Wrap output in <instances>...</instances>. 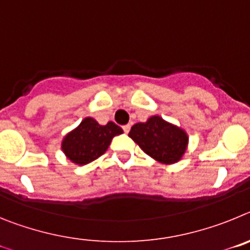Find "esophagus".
<instances>
[{
  "mask_svg": "<svg viewBox=\"0 0 250 250\" xmlns=\"http://www.w3.org/2000/svg\"><path fill=\"white\" fill-rule=\"evenodd\" d=\"M123 129H124V131H125L127 134V132L130 131V129H131V126H130V125H124Z\"/></svg>",
  "mask_w": 250,
  "mask_h": 250,
  "instance_id": "obj_1",
  "label": "esophagus"
}]
</instances>
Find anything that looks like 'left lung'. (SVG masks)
<instances>
[{
	"label": "left lung",
	"instance_id": "8db88e82",
	"mask_svg": "<svg viewBox=\"0 0 250 250\" xmlns=\"http://www.w3.org/2000/svg\"><path fill=\"white\" fill-rule=\"evenodd\" d=\"M129 136L140 149L160 164L171 165L183 159L189 144L187 131L154 115L131 127Z\"/></svg>",
	"mask_w": 250,
	"mask_h": 250
}]
</instances>
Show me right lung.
I'll use <instances>...</instances> for the list:
<instances>
[{
    "label": "right lung",
    "mask_w": 250,
    "mask_h": 250,
    "mask_svg": "<svg viewBox=\"0 0 250 250\" xmlns=\"http://www.w3.org/2000/svg\"><path fill=\"white\" fill-rule=\"evenodd\" d=\"M123 132L112 121L100 125L94 118L87 116L63 136L61 150L71 163L83 167L105 154L112 139Z\"/></svg>",
    "instance_id": "right-lung-1"
}]
</instances>
